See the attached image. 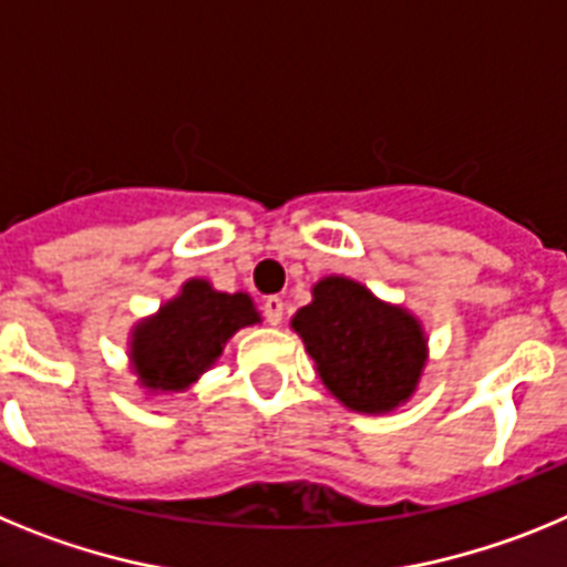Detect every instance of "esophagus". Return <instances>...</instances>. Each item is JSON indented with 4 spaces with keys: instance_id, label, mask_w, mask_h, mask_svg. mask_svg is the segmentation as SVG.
<instances>
[{
    "instance_id": "34e87169",
    "label": "esophagus",
    "mask_w": 567,
    "mask_h": 567,
    "mask_svg": "<svg viewBox=\"0 0 567 567\" xmlns=\"http://www.w3.org/2000/svg\"><path fill=\"white\" fill-rule=\"evenodd\" d=\"M264 315H267L269 327H280V320H284V298L269 295V298L264 300Z\"/></svg>"
}]
</instances>
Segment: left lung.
Segmentation results:
<instances>
[{"mask_svg":"<svg viewBox=\"0 0 567 567\" xmlns=\"http://www.w3.org/2000/svg\"><path fill=\"white\" fill-rule=\"evenodd\" d=\"M292 329L320 383L360 414H389L409 403L429 363V334L417 315L346 275L315 284L312 303L292 315Z\"/></svg>","mask_w":567,"mask_h":567,"instance_id":"1","label":"left lung"}]
</instances>
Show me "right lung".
Wrapping results in <instances>:
<instances>
[{
    "label": "right lung",
    "mask_w": 567,
    "mask_h": 567,
    "mask_svg": "<svg viewBox=\"0 0 567 567\" xmlns=\"http://www.w3.org/2000/svg\"><path fill=\"white\" fill-rule=\"evenodd\" d=\"M252 323L260 312L247 292H218L207 278H189L130 329V372L147 394L187 392L221 358L227 340Z\"/></svg>",
    "instance_id": "add662e5"
}]
</instances>
